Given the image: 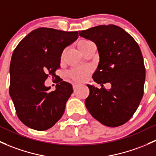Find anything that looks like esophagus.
Here are the masks:
<instances>
[{"instance_id": "esophagus-1", "label": "esophagus", "mask_w": 156, "mask_h": 156, "mask_svg": "<svg viewBox=\"0 0 156 156\" xmlns=\"http://www.w3.org/2000/svg\"><path fill=\"white\" fill-rule=\"evenodd\" d=\"M80 85V83H73V89L75 90V89H76V88H77V87H78Z\"/></svg>"}]
</instances>
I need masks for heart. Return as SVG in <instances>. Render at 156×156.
<instances>
[{"mask_svg":"<svg viewBox=\"0 0 156 156\" xmlns=\"http://www.w3.org/2000/svg\"><path fill=\"white\" fill-rule=\"evenodd\" d=\"M91 43V41H88V40H82V41H80L77 45L79 51L82 53L83 50ZM90 72H91L90 68H86V67H84V68H75L72 69L70 72V76H71V78L76 80V81H83V80L86 79L87 76L90 73Z\"/></svg>","mask_w":156,"mask_h":156,"instance_id":"b5f03b06","label":"heart"}]
</instances>
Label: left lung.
<instances>
[{"label":"left lung","instance_id":"obj_1","mask_svg":"<svg viewBox=\"0 0 156 156\" xmlns=\"http://www.w3.org/2000/svg\"><path fill=\"white\" fill-rule=\"evenodd\" d=\"M94 42L100 62L92 78L101 88L87 85L90 94L85 106L102 124L117 127L126 123L138 108L144 94L145 67L138 43L124 30L113 24L79 31ZM110 82L106 90L103 84Z\"/></svg>","mask_w":156,"mask_h":156}]
</instances>
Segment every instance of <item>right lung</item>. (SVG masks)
Here are the masks:
<instances>
[{
	"mask_svg": "<svg viewBox=\"0 0 156 156\" xmlns=\"http://www.w3.org/2000/svg\"><path fill=\"white\" fill-rule=\"evenodd\" d=\"M78 38V32L52 28L34 30L23 38L12 56L9 95L21 122L33 129L44 131L62 118L73 93L71 83L57 82L50 91L44 82L56 77L63 50Z\"/></svg>",
	"mask_w": 156,
	"mask_h": 156,
	"instance_id": "obj_1",
	"label": "right lung"
}]
</instances>
